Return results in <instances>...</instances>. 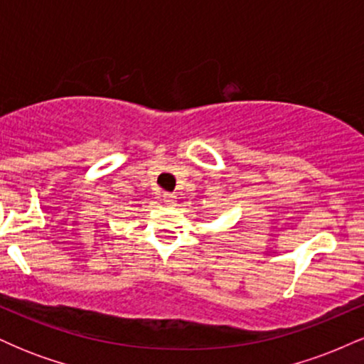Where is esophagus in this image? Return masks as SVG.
I'll use <instances>...</instances> for the list:
<instances>
[{
    "mask_svg": "<svg viewBox=\"0 0 364 364\" xmlns=\"http://www.w3.org/2000/svg\"><path fill=\"white\" fill-rule=\"evenodd\" d=\"M162 200H164L166 205H169V207H173L174 203H176V196H174L173 193H164V198Z\"/></svg>",
    "mask_w": 364,
    "mask_h": 364,
    "instance_id": "34e87169",
    "label": "esophagus"
}]
</instances>
